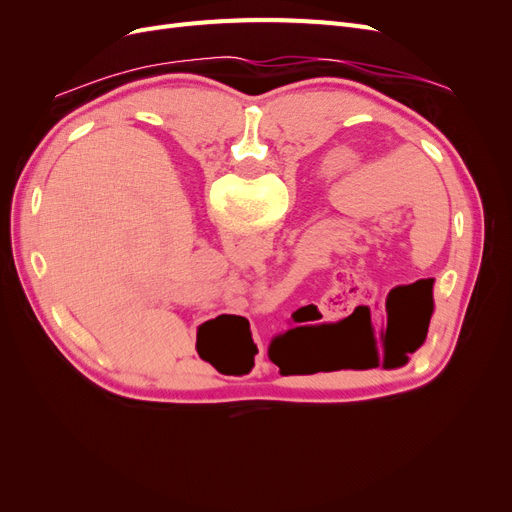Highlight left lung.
I'll list each match as a JSON object with an SVG mask.
<instances>
[{"instance_id":"8db88e82","label":"left lung","mask_w":512,"mask_h":512,"mask_svg":"<svg viewBox=\"0 0 512 512\" xmlns=\"http://www.w3.org/2000/svg\"><path fill=\"white\" fill-rule=\"evenodd\" d=\"M427 327H429V322H427ZM425 337H427V331H425ZM425 337H421V342H418V344H416V348H418V346H421V344L425 342Z\"/></svg>"}]
</instances>
